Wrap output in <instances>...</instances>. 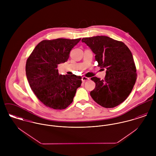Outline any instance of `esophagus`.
Masks as SVG:
<instances>
[{
  "instance_id": "1",
  "label": "esophagus",
  "mask_w": 156,
  "mask_h": 156,
  "mask_svg": "<svg viewBox=\"0 0 156 156\" xmlns=\"http://www.w3.org/2000/svg\"><path fill=\"white\" fill-rule=\"evenodd\" d=\"M89 78L88 77H85V76H83L82 77V82H86V81H88V80H89Z\"/></svg>"
}]
</instances>
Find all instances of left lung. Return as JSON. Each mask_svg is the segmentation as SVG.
I'll list each match as a JSON object with an SVG mask.
<instances>
[{
	"mask_svg": "<svg viewBox=\"0 0 156 156\" xmlns=\"http://www.w3.org/2000/svg\"><path fill=\"white\" fill-rule=\"evenodd\" d=\"M82 41L95 55L98 66L106 69L105 79L91 78L95 83L91 97L106 108L118 106L128 97L137 79L131 51L124 43L106 36L83 38Z\"/></svg>",
	"mask_w": 156,
	"mask_h": 156,
	"instance_id": "1",
	"label": "left lung"
}]
</instances>
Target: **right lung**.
<instances>
[{"label":"right lung","mask_w":156,"mask_h":156,"mask_svg":"<svg viewBox=\"0 0 156 156\" xmlns=\"http://www.w3.org/2000/svg\"><path fill=\"white\" fill-rule=\"evenodd\" d=\"M81 38L43 40L35 47L27 59L26 74L31 89L46 106L65 109L73 102L82 77L61 75L58 66L67 61L71 49Z\"/></svg>","instance_id":"1"}]
</instances>
